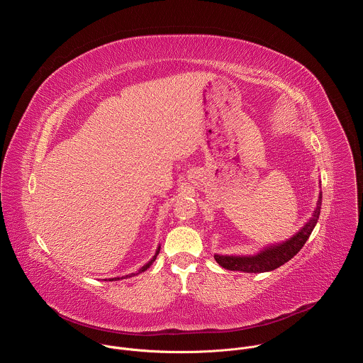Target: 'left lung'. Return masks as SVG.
<instances>
[{
  "label": "left lung",
  "mask_w": 363,
  "mask_h": 363,
  "mask_svg": "<svg viewBox=\"0 0 363 363\" xmlns=\"http://www.w3.org/2000/svg\"><path fill=\"white\" fill-rule=\"evenodd\" d=\"M320 208H322V192L319 195L318 206H316L312 218H310L308 223L290 240H287L279 245L267 247L266 250L260 251L255 255H250V257L216 254L214 255L216 262L227 270L244 272V273H264V272H272V270L283 266L284 263L291 260V258L301 250V247L304 245V242L307 241L310 234H312V231L319 220Z\"/></svg>",
  "instance_id": "8db88e82"
}]
</instances>
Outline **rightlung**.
<instances>
[{
    "label": "right lung",
    "instance_id": "1",
    "mask_svg": "<svg viewBox=\"0 0 363 363\" xmlns=\"http://www.w3.org/2000/svg\"><path fill=\"white\" fill-rule=\"evenodd\" d=\"M160 248H161V247H158V251H157V254H155V255H153V257H152V260H150V262H149V263H146V264H145V266H143V267H142V269H139V270H138V273H132V274H128V276H125V277H115V279H111V281H113V280H121V279H128V277H132V276H136V274H139V273H142V272H145V270H147V269H149V267H150V266H152V263H153V262H155V258H157V255H158V254H160Z\"/></svg>",
    "mask_w": 363,
    "mask_h": 363
}]
</instances>
